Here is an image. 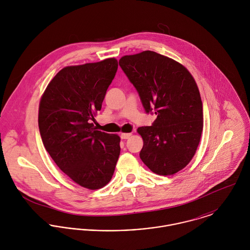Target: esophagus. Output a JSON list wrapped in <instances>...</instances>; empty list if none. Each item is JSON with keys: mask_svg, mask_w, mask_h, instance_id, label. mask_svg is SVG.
<instances>
[{"mask_svg": "<svg viewBox=\"0 0 250 250\" xmlns=\"http://www.w3.org/2000/svg\"><path fill=\"white\" fill-rule=\"evenodd\" d=\"M131 136H132V133H123V134L120 135V138H121L122 140H127V139H129Z\"/></svg>", "mask_w": 250, "mask_h": 250, "instance_id": "34e87169", "label": "esophagus"}]
</instances>
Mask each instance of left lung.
I'll list each match as a JSON object with an SVG mask.
<instances>
[{
    "instance_id": "left-lung-1",
    "label": "left lung",
    "mask_w": 250,
    "mask_h": 250,
    "mask_svg": "<svg viewBox=\"0 0 250 250\" xmlns=\"http://www.w3.org/2000/svg\"><path fill=\"white\" fill-rule=\"evenodd\" d=\"M119 65L146 113L157 114L152 126L138 129L142 161L156 174H175L193 158L203 130L202 101L193 77L176 61L153 51L124 56Z\"/></svg>"
}]
</instances>
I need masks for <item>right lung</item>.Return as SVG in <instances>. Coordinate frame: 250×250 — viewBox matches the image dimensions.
<instances>
[{"mask_svg": "<svg viewBox=\"0 0 250 250\" xmlns=\"http://www.w3.org/2000/svg\"><path fill=\"white\" fill-rule=\"evenodd\" d=\"M117 67L113 58L64 67L39 103L38 127L45 149L62 171L89 189L110 181L120 154V138L97 131L91 123Z\"/></svg>", "mask_w": 250, "mask_h": 250, "instance_id": "right-lung-1", "label": "right lung"}]
</instances>
